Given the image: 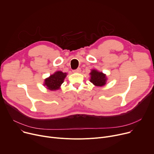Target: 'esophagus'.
Wrapping results in <instances>:
<instances>
[{"mask_svg":"<svg viewBox=\"0 0 154 154\" xmlns=\"http://www.w3.org/2000/svg\"><path fill=\"white\" fill-rule=\"evenodd\" d=\"M80 71H81V69H80V68H79V67L77 68V69L73 70L74 72H76V73H79V72H80Z\"/></svg>","mask_w":154,"mask_h":154,"instance_id":"34e87169","label":"esophagus"}]
</instances>
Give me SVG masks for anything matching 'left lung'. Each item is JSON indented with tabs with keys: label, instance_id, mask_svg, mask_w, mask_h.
I'll use <instances>...</instances> for the list:
<instances>
[{
	"label": "left lung",
	"instance_id": "8db88e82",
	"mask_svg": "<svg viewBox=\"0 0 154 154\" xmlns=\"http://www.w3.org/2000/svg\"><path fill=\"white\" fill-rule=\"evenodd\" d=\"M90 82L97 86H103L106 84V75L101 72L96 70H92L91 73Z\"/></svg>",
	"mask_w": 154,
	"mask_h": 154
}]
</instances>
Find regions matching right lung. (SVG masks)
<instances>
[{"label": "right lung", "mask_w": 154, "mask_h": 154, "mask_svg": "<svg viewBox=\"0 0 154 154\" xmlns=\"http://www.w3.org/2000/svg\"><path fill=\"white\" fill-rule=\"evenodd\" d=\"M67 74L57 71L45 80V85L51 90H57L63 82Z\"/></svg>", "instance_id": "right-lung-1"}]
</instances>
